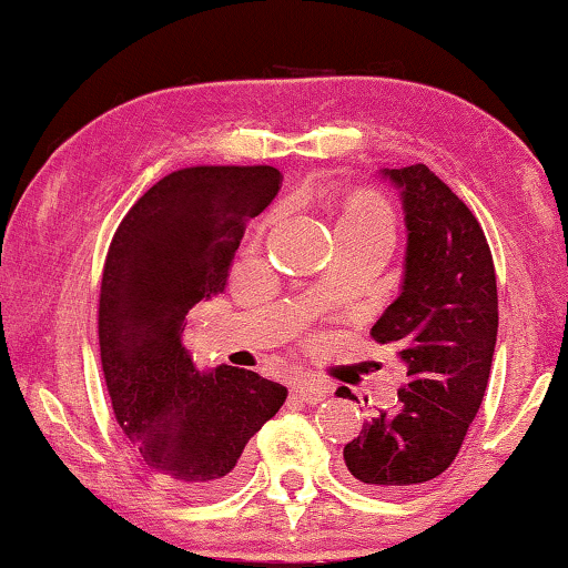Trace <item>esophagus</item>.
<instances>
[{
  "label": "esophagus",
  "mask_w": 568,
  "mask_h": 568,
  "mask_svg": "<svg viewBox=\"0 0 568 568\" xmlns=\"http://www.w3.org/2000/svg\"><path fill=\"white\" fill-rule=\"evenodd\" d=\"M294 394H296V398L304 400V404L312 406V404H320V400H325L329 396V388L320 381L300 378V381H294Z\"/></svg>",
  "instance_id": "1"
}]
</instances>
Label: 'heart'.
<instances>
[{
    "label": "heart",
    "instance_id": "1",
    "mask_svg": "<svg viewBox=\"0 0 568 568\" xmlns=\"http://www.w3.org/2000/svg\"><path fill=\"white\" fill-rule=\"evenodd\" d=\"M396 213L375 190H355L343 200L337 221V239L394 241Z\"/></svg>",
    "mask_w": 568,
    "mask_h": 568
}]
</instances>
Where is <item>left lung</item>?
Instances as JSON below:
<instances>
[{
	"instance_id": "obj_1",
	"label": "left lung",
	"mask_w": 568,
	"mask_h": 568,
	"mask_svg": "<svg viewBox=\"0 0 568 568\" xmlns=\"http://www.w3.org/2000/svg\"><path fill=\"white\" fill-rule=\"evenodd\" d=\"M383 174L400 187L408 246L398 300L371 337L398 347L406 383L394 412L371 416L343 457L357 483L404 490L455 462L479 412L497 337V284L483 225L426 164Z\"/></svg>"
}]
</instances>
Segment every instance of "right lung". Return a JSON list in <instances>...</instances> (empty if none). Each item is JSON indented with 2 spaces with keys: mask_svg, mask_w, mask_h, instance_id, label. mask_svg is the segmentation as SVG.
I'll return each mask as SVG.
<instances>
[{
  "mask_svg": "<svg viewBox=\"0 0 568 568\" xmlns=\"http://www.w3.org/2000/svg\"><path fill=\"white\" fill-rule=\"evenodd\" d=\"M268 164L170 172L113 233L99 296V345L113 416L164 490L211 497L243 473V447L286 400L282 383L221 365L200 373L180 333L225 290L231 258L282 187Z\"/></svg>",
  "mask_w": 568,
  "mask_h": 568,
  "instance_id": "obj_1",
  "label": "right lung"
}]
</instances>
